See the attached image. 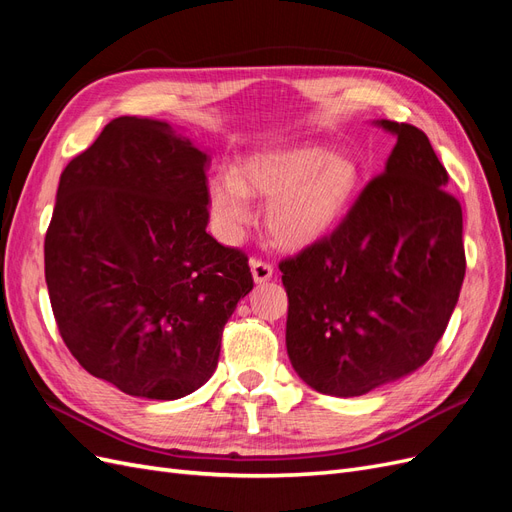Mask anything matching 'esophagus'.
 Wrapping results in <instances>:
<instances>
[{"mask_svg": "<svg viewBox=\"0 0 512 512\" xmlns=\"http://www.w3.org/2000/svg\"><path fill=\"white\" fill-rule=\"evenodd\" d=\"M250 269H252V275H254V282L256 284H265L267 280H271V277H273V267L269 265L267 260L252 258L250 260Z\"/></svg>", "mask_w": 512, "mask_h": 512, "instance_id": "obj_1", "label": "esophagus"}]
</instances>
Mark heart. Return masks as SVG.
Instances as JSON below:
<instances>
[{
  "label": "heart",
  "mask_w": 512,
  "mask_h": 512,
  "mask_svg": "<svg viewBox=\"0 0 512 512\" xmlns=\"http://www.w3.org/2000/svg\"><path fill=\"white\" fill-rule=\"evenodd\" d=\"M361 183L363 168L352 153L299 145L254 153L232 173L213 175L209 205L224 235L237 237L252 215L247 196L269 198V235L280 245L303 247L342 220Z\"/></svg>",
  "instance_id": "heart-1"
}]
</instances>
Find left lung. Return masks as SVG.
<instances>
[{
  "instance_id": "1",
  "label": "left lung",
  "mask_w": 512,
  "mask_h": 512,
  "mask_svg": "<svg viewBox=\"0 0 512 512\" xmlns=\"http://www.w3.org/2000/svg\"><path fill=\"white\" fill-rule=\"evenodd\" d=\"M331 235L280 262L286 348L314 391L356 397L429 361L466 275L463 215L446 168L410 123Z\"/></svg>"
}]
</instances>
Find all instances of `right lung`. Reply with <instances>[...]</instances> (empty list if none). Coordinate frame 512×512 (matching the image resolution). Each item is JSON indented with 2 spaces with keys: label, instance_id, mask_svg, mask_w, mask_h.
<instances>
[{
  "label": "right lung",
  "instance_id": "right-lung-1",
  "mask_svg": "<svg viewBox=\"0 0 512 512\" xmlns=\"http://www.w3.org/2000/svg\"><path fill=\"white\" fill-rule=\"evenodd\" d=\"M207 153L166 121L117 117L59 177L44 277L64 344L91 376L147 399L200 389L254 288L207 232Z\"/></svg>",
  "mask_w": 512,
  "mask_h": 512
}]
</instances>
